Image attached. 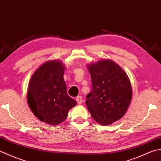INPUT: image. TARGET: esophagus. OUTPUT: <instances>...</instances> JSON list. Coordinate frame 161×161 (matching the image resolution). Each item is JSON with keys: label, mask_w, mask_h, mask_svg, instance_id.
I'll list each match as a JSON object with an SVG mask.
<instances>
[{"label": "esophagus", "mask_w": 161, "mask_h": 161, "mask_svg": "<svg viewBox=\"0 0 161 161\" xmlns=\"http://www.w3.org/2000/svg\"><path fill=\"white\" fill-rule=\"evenodd\" d=\"M76 101H77L78 104H79V105L82 104V103H83V99H82V97H80V96L76 98Z\"/></svg>", "instance_id": "34e87169"}]
</instances>
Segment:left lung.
<instances>
[{"mask_svg":"<svg viewBox=\"0 0 161 161\" xmlns=\"http://www.w3.org/2000/svg\"><path fill=\"white\" fill-rule=\"evenodd\" d=\"M92 90L87 95L86 105L92 117L101 125L120 119L132 99V87L122 67L109 59L87 65Z\"/></svg>","mask_w":161,"mask_h":161,"instance_id":"left-lung-1","label":"left lung"}]
</instances>
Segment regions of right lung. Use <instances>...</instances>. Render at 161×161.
I'll return each mask as SVG.
<instances>
[{
	"mask_svg": "<svg viewBox=\"0 0 161 161\" xmlns=\"http://www.w3.org/2000/svg\"><path fill=\"white\" fill-rule=\"evenodd\" d=\"M65 67L58 60L45 62L28 84L27 101L31 111L39 120L51 126L64 122L69 110L77 104L67 94L63 77Z\"/></svg>",
	"mask_w": 161,
	"mask_h": 161,
	"instance_id": "add662e5",
	"label": "right lung"
}]
</instances>
